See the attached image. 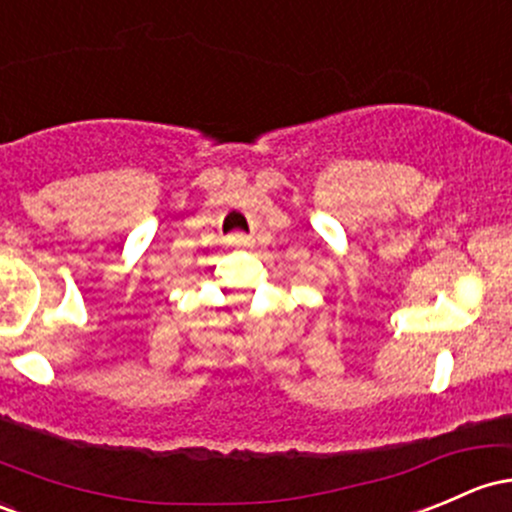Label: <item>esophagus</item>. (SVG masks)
<instances>
[{"mask_svg":"<svg viewBox=\"0 0 512 512\" xmlns=\"http://www.w3.org/2000/svg\"><path fill=\"white\" fill-rule=\"evenodd\" d=\"M227 244L232 246V249H251V246H254V239L246 234H232L227 239Z\"/></svg>","mask_w":512,"mask_h":512,"instance_id":"1","label":"esophagus"}]
</instances>
